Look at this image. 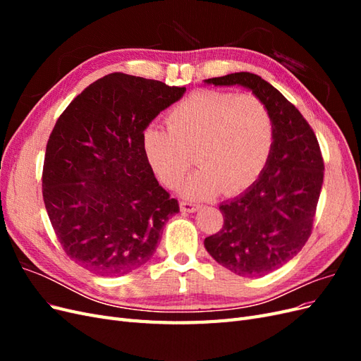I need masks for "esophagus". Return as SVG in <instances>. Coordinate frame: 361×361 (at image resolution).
Instances as JSON below:
<instances>
[{
	"label": "esophagus",
	"instance_id": "obj_1",
	"mask_svg": "<svg viewBox=\"0 0 361 361\" xmlns=\"http://www.w3.org/2000/svg\"><path fill=\"white\" fill-rule=\"evenodd\" d=\"M199 204H195V203H192V202H180V211L182 212H195V211H199Z\"/></svg>",
	"mask_w": 361,
	"mask_h": 361
}]
</instances>
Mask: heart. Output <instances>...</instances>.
Listing matches in <instances>:
<instances>
[{
	"mask_svg": "<svg viewBox=\"0 0 361 361\" xmlns=\"http://www.w3.org/2000/svg\"><path fill=\"white\" fill-rule=\"evenodd\" d=\"M167 128L149 125L141 149L155 176L178 187L191 166L200 167L180 185L191 200L235 195L264 170L274 143V122L267 104L255 94L202 90L171 108Z\"/></svg>",
	"mask_w": 361,
	"mask_h": 361,
	"instance_id": "1",
	"label": "heart"
}]
</instances>
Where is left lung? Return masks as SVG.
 <instances>
[{"instance_id":"8db88e82","label":"left lung","mask_w":361,"mask_h":361,"mask_svg":"<svg viewBox=\"0 0 361 361\" xmlns=\"http://www.w3.org/2000/svg\"><path fill=\"white\" fill-rule=\"evenodd\" d=\"M238 85L260 97L274 122V143L257 180L233 200L220 204L224 224L204 239L215 262L241 277H262L297 256L312 232L324 180L316 135L276 87L250 72L203 81Z\"/></svg>"}]
</instances>
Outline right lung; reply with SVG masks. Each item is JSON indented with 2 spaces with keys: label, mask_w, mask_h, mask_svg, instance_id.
<instances>
[{
  "label": "right lung",
  "mask_w": 361,
  "mask_h": 361,
  "mask_svg": "<svg viewBox=\"0 0 361 361\" xmlns=\"http://www.w3.org/2000/svg\"><path fill=\"white\" fill-rule=\"evenodd\" d=\"M185 87L125 73L94 81L57 120L43 164V202L66 255L104 277L125 276L154 256L179 212L141 149V134Z\"/></svg>",
  "instance_id": "right-lung-1"
}]
</instances>
